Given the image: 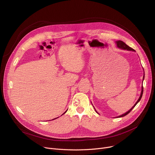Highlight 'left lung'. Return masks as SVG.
I'll use <instances>...</instances> for the list:
<instances>
[{
	"instance_id": "obj_1",
	"label": "left lung",
	"mask_w": 155,
	"mask_h": 155,
	"mask_svg": "<svg viewBox=\"0 0 155 155\" xmlns=\"http://www.w3.org/2000/svg\"><path fill=\"white\" fill-rule=\"evenodd\" d=\"M116 43H117V47L118 48H121V49H123V50H128V51H135V50H134V49H132V48H130V47H129L128 45H127L126 44L124 43V42H123V41H121V40H118V41H116ZM144 75H143V79H144ZM143 87L142 86V91H141V94H140V97H139V99H138V101L136 102V103L134 104V105L129 110H128V111L126 112V113H125V114H123V115H120V116H119V117H118V118H120V117H124V116H126V115H127L129 113H130V111L131 110L133 109L134 108V107L137 105V104L140 101V99H141V98H142V94H143Z\"/></svg>"
}]
</instances>
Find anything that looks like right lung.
I'll use <instances>...</instances> for the list:
<instances>
[{"instance_id": "add662e5", "label": "right lung", "mask_w": 155, "mask_h": 155, "mask_svg": "<svg viewBox=\"0 0 155 155\" xmlns=\"http://www.w3.org/2000/svg\"><path fill=\"white\" fill-rule=\"evenodd\" d=\"M66 112H67V110H66V111H65V112H64L63 114H65ZM63 114H62V115H63ZM54 119H56V118H54ZM54 119H53V120H54Z\"/></svg>"}]
</instances>
